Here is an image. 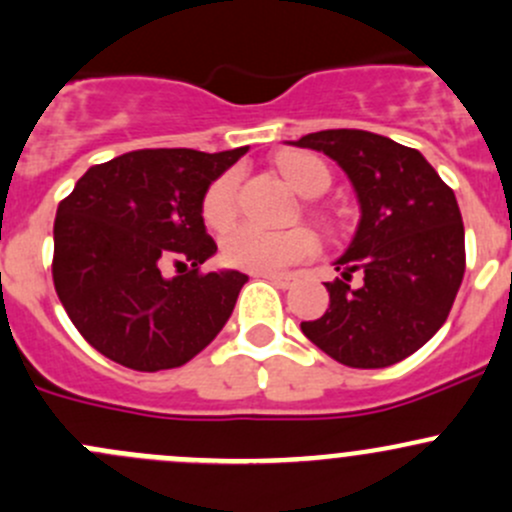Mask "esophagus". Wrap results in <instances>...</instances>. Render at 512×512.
Instances as JSON below:
<instances>
[{
    "label": "esophagus",
    "instance_id": "obj_1",
    "mask_svg": "<svg viewBox=\"0 0 512 512\" xmlns=\"http://www.w3.org/2000/svg\"><path fill=\"white\" fill-rule=\"evenodd\" d=\"M257 277H265V280H270L272 285L282 289L292 287L294 282H297V275H289V272H257Z\"/></svg>",
    "mask_w": 512,
    "mask_h": 512
}]
</instances>
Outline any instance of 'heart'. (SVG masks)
Returning <instances> with one entry per match:
<instances>
[{
  "mask_svg": "<svg viewBox=\"0 0 512 512\" xmlns=\"http://www.w3.org/2000/svg\"><path fill=\"white\" fill-rule=\"evenodd\" d=\"M280 173L294 193L312 198L329 185V173L317 158L294 153L280 160ZM237 215V175L225 173L208 188L203 200V218L213 230H227ZM319 242L307 227L285 232H267L260 227L242 225L232 230L223 242L227 265L250 272H280L317 252Z\"/></svg>",
  "mask_w": 512,
  "mask_h": 512,
  "instance_id": "b5f03b06",
  "label": "heart"
}]
</instances>
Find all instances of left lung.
I'll list each match as a JSON object with an SVG mask.
<instances>
[{
    "label": "left lung",
    "instance_id": "1",
    "mask_svg": "<svg viewBox=\"0 0 512 512\" xmlns=\"http://www.w3.org/2000/svg\"><path fill=\"white\" fill-rule=\"evenodd\" d=\"M287 143L332 158L361 213L334 260L342 280L327 282L329 309L302 322L304 337L354 369L406 359L443 327L461 287L466 235L456 195L416 148L379 133L332 128Z\"/></svg>",
    "mask_w": 512,
    "mask_h": 512
}]
</instances>
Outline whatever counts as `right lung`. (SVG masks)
I'll list each match as a JSON object with an SVG mask.
<instances>
[{
	"mask_svg": "<svg viewBox=\"0 0 512 512\" xmlns=\"http://www.w3.org/2000/svg\"><path fill=\"white\" fill-rule=\"evenodd\" d=\"M247 146L148 148L91 165L54 223V287L81 337L136 371L183 366L220 334L247 275L198 267L218 252L203 200ZM168 264L179 275L165 278Z\"/></svg>",
	"mask_w": 512,
	"mask_h": 512,
	"instance_id": "1",
	"label": "right lung"
}]
</instances>
